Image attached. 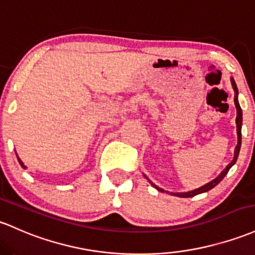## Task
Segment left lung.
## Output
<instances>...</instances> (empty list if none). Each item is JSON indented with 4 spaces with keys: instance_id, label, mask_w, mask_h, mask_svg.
<instances>
[{
    "instance_id": "1",
    "label": "left lung",
    "mask_w": 255,
    "mask_h": 255,
    "mask_svg": "<svg viewBox=\"0 0 255 255\" xmlns=\"http://www.w3.org/2000/svg\"><path fill=\"white\" fill-rule=\"evenodd\" d=\"M231 82H232V87H234V91H235V105H236V110H237L236 126H237V136H239V142H237V146L235 147V157H234V159H232V161L230 162V163L228 164V167H226V168L224 169L222 173H220V174H219V177H217V178H215L214 180H212V181H211V183L206 184L205 186H201V187H198V189L194 190V191H189V192H179V194H172V195H174V196H179V197H194V196L198 195V194H202V192H207V191H209V190H211V189H213L214 186H217L218 184H219L220 181L223 180L224 177H225V175L228 174L229 169H230L231 167L234 166L235 163H236V161H237V157H239V153H240V149H241V127H242V110H241V108H240V104H239V99H237V96H239V89H237V87H236V83H235V81H234V80H231ZM151 184H152V183H151ZM152 186H155L156 189L158 190V191H162V192H163V190H162V189H159V187H157V186H156V185H153V184H152Z\"/></svg>"
}]
</instances>
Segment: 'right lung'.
Masks as SVG:
<instances>
[{
	"instance_id": "right-lung-1",
	"label": "right lung",
	"mask_w": 255,
	"mask_h": 255,
	"mask_svg": "<svg viewBox=\"0 0 255 255\" xmlns=\"http://www.w3.org/2000/svg\"><path fill=\"white\" fill-rule=\"evenodd\" d=\"M18 161H19V163H20V164H21V167H23V168H25L24 163H23V162H21V161H20V158H19V157H18Z\"/></svg>"
}]
</instances>
